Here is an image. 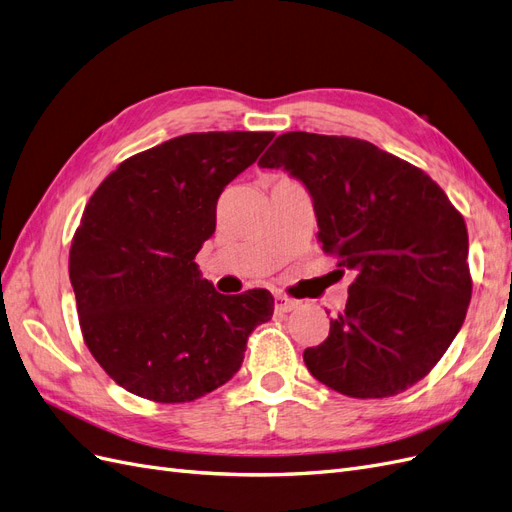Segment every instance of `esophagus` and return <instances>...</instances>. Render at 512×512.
Returning <instances> with one entry per match:
<instances>
[{
    "mask_svg": "<svg viewBox=\"0 0 512 512\" xmlns=\"http://www.w3.org/2000/svg\"><path fill=\"white\" fill-rule=\"evenodd\" d=\"M297 307H299V303L284 297V294H277V297H275V309H277V312H292V309H297Z\"/></svg>",
    "mask_w": 512,
    "mask_h": 512,
    "instance_id": "esophagus-1",
    "label": "esophagus"
}]
</instances>
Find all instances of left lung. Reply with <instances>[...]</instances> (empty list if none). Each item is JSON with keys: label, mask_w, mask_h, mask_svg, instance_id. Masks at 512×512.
I'll return each mask as SVG.
<instances>
[{"label": "left lung", "mask_w": 512, "mask_h": 512, "mask_svg": "<svg viewBox=\"0 0 512 512\" xmlns=\"http://www.w3.org/2000/svg\"><path fill=\"white\" fill-rule=\"evenodd\" d=\"M312 196L322 250L354 271L329 337L303 361L329 389L391 397L425 378L472 297L468 228L421 168L350 136L288 132L258 160Z\"/></svg>", "instance_id": "8db88e82"}]
</instances>
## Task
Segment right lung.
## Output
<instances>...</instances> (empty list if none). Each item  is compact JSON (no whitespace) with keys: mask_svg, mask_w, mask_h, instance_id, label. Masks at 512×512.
<instances>
[{"mask_svg":"<svg viewBox=\"0 0 512 512\" xmlns=\"http://www.w3.org/2000/svg\"><path fill=\"white\" fill-rule=\"evenodd\" d=\"M273 132H196L121 162L89 198L70 247L85 344L123 389L194 401L237 374L247 337L271 320L265 288L220 294L194 262L226 185Z\"/></svg>","mask_w":512,"mask_h":512,"instance_id":"add662e5","label":"right lung"}]
</instances>
